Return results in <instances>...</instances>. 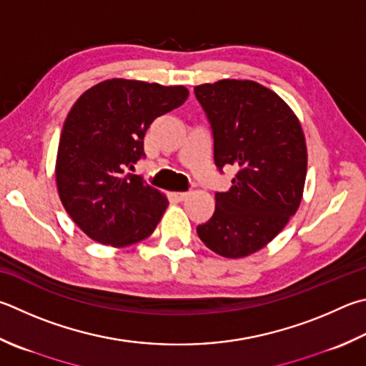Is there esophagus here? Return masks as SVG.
Instances as JSON below:
<instances>
[{
  "label": "esophagus",
  "mask_w": 366,
  "mask_h": 366,
  "mask_svg": "<svg viewBox=\"0 0 366 366\" xmlns=\"http://www.w3.org/2000/svg\"><path fill=\"white\" fill-rule=\"evenodd\" d=\"M189 195H190L189 192H174V194H172V197H174L176 200H179V202H184Z\"/></svg>",
  "instance_id": "obj_1"
}]
</instances>
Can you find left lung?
Returning a JSON list of instances; mask_svg holds the SVG:
<instances>
[{"instance_id": "obj_1", "label": "left lung", "mask_w": 366, "mask_h": 366, "mask_svg": "<svg viewBox=\"0 0 366 366\" xmlns=\"http://www.w3.org/2000/svg\"><path fill=\"white\" fill-rule=\"evenodd\" d=\"M195 96L211 123L216 166L237 168L197 234L219 256L247 257L267 247L301 204L307 174L302 126L277 92L251 79L204 83L195 86Z\"/></svg>"}]
</instances>
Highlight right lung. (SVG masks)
Wrapping results in <instances>:
<instances>
[{"instance_id": "1", "label": "right lung", "mask_w": 366, "mask_h": 366, "mask_svg": "<svg viewBox=\"0 0 366 366\" xmlns=\"http://www.w3.org/2000/svg\"><path fill=\"white\" fill-rule=\"evenodd\" d=\"M185 86L112 78L73 104L56 158V184L65 211L94 242L124 248L154 234L168 198L126 172L144 157L154 119L187 101Z\"/></svg>"}]
</instances>
